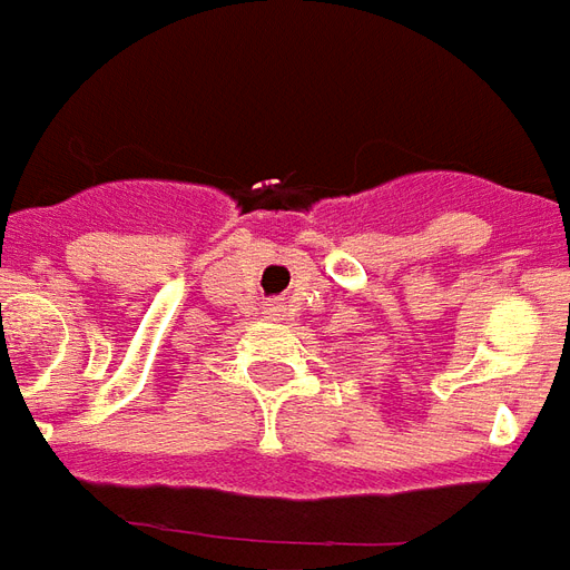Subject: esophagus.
Returning <instances> with one entry per match:
<instances>
[{
	"mask_svg": "<svg viewBox=\"0 0 570 570\" xmlns=\"http://www.w3.org/2000/svg\"><path fill=\"white\" fill-rule=\"evenodd\" d=\"M282 297H269V301H264V316L266 318H278L282 316Z\"/></svg>",
	"mask_w": 570,
	"mask_h": 570,
	"instance_id": "1",
	"label": "esophagus"
}]
</instances>
